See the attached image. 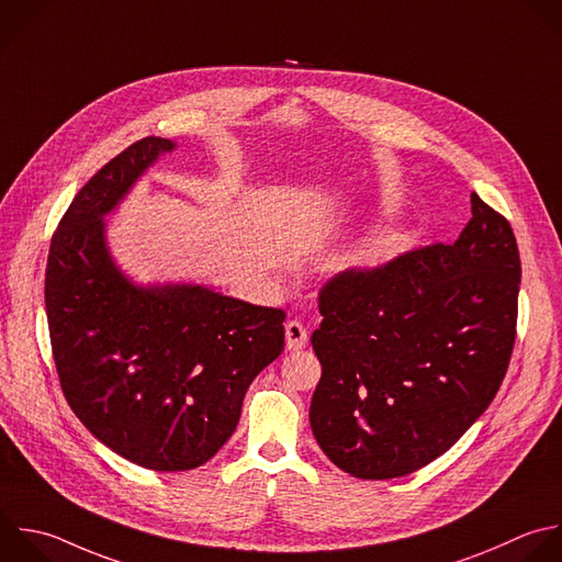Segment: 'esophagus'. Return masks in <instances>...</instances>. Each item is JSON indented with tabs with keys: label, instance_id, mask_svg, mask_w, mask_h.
<instances>
[{
	"label": "esophagus",
	"instance_id": "esophagus-1",
	"mask_svg": "<svg viewBox=\"0 0 562 562\" xmlns=\"http://www.w3.org/2000/svg\"><path fill=\"white\" fill-rule=\"evenodd\" d=\"M307 345V329L299 321H288L285 323V347L290 351H299Z\"/></svg>",
	"mask_w": 562,
	"mask_h": 562
}]
</instances>
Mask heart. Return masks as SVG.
<instances>
[{
	"mask_svg": "<svg viewBox=\"0 0 562 562\" xmlns=\"http://www.w3.org/2000/svg\"><path fill=\"white\" fill-rule=\"evenodd\" d=\"M397 244L400 241L395 237H375L358 250L356 261L360 266H378V263L386 261L397 250Z\"/></svg>",
	"mask_w": 562,
	"mask_h": 562,
	"instance_id": "heart-1",
	"label": "heart"
}]
</instances>
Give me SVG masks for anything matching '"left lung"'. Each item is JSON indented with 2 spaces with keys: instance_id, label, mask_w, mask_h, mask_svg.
<instances>
[{
  "instance_id": "left-lung-1",
  "label": "left lung",
  "mask_w": 562,
  "mask_h": 562,
  "mask_svg": "<svg viewBox=\"0 0 562 562\" xmlns=\"http://www.w3.org/2000/svg\"><path fill=\"white\" fill-rule=\"evenodd\" d=\"M472 220L318 294L321 360L310 424L358 479H393L443 454L494 400L516 338L520 257L509 222L470 195Z\"/></svg>"
}]
</instances>
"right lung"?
I'll list each match as a JSON object with an SVG mask.
<instances>
[{"label":"right lung","mask_w":562,"mask_h":562,"mask_svg":"<svg viewBox=\"0 0 562 562\" xmlns=\"http://www.w3.org/2000/svg\"><path fill=\"white\" fill-rule=\"evenodd\" d=\"M147 136L110 160L53 235L46 314L64 395L121 457L160 472L206 463L235 432L250 382L283 351L285 312L204 285H134L103 217L173 151Z\"/></svg>","instance_id":"right-lung-1"}]
</instances>
